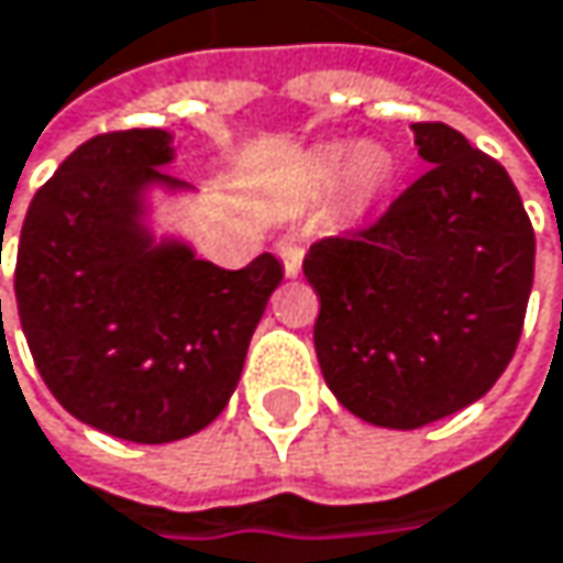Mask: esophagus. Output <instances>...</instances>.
Segmentation results:
<instances>
[{
  "instance_id": "1",
  "label": "esophagus",
  "mask_w": 563,
  "mask_h": 563,
  "mask_svg": "<svg viewBox=\"0 0 563 563\" xmlns=\"http://www.w3.org/2000/svg\"><path fill=\"white\" fill-rule=\"evenodd\" d=\"M275 252L282 255L285 275H298V272H301V258H305V246H301V240H295V236H282V240L275 243Z\"/></svg>"
}]
</instances>
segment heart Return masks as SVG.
Listing matches in <instances>:
<instances>
[{"label":"heart","mask_w":563,"mask_h":563,"mask_svg":"<svg viewBox=\"0 0 563 563\" xmlns=\"http://www.w3.org/2000/svg\"><path fill=\"white\" fill-rule=\"evenodd\" d=\"M346 161L351 162V165L346 166V184H343L346 200H350L353 207H363V203H369V200L379 194L383 177H386V162H383V155H379V152H373V148H363V152H356L353 158H346V148L333 145V148L317 152L314 175L317 177L336 175Z\"/></svg>","instance_id":"b5f03b06"}]
</instances>
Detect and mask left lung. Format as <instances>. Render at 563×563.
Segmentation results:
<instances>
[{
	"instance_id": "1",
	"label": "left lung",
	"mask_w": 563,
	"mask_h": 563,
	"mask_svg": "<svg viewBox=\"0 0 563 563\" xmlns=\"http://www.w3.org/2000/svg\"><path fill=\"white\" fill-rule=\"evenodd\" d=\"M431 165L373 223L317 240L305 278L336 401L379 428H424L509 366L534 278V230L506 168L444 122H415Z\"/></svg>"
}]
</instances>
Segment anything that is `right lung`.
<instances>
[{
  "instance_id": "obj_1",
  "label": "right lung",
  "mask_w": 563,
  "mask_h": 563,
  "mask_svg": "<svg viewBox=\"0 0 563 563\" xmlns=\"http://www.w3.org/2000/svg\"><path fill=\"white\" fill-rule=\"evenodd\" d=\"M168 142L162 129L84 142L37 187L15 255L44 386L84 424L135 444L180 441L227 408L285 275L272 252L230 272L184 246L148 249L135 197L172 162Z\"/></svg>"
}]
</instances>
